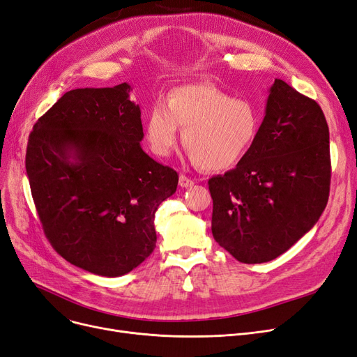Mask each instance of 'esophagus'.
<instances>
[{"instance_id": "34e87169", "label": "esophagus", "mask_w": 357, "mask_h": 357, "mask_svg": "<svg viewBox=\"0 0 357 357\" xmlns=\"http://www.w3.org/2000/svg\"><path fill=\"white\" fill-rule=\"evenodd\" d=\"M178 184H180V188H192L193 184H195V181H193L192 178H189V177L181 174L180 178H178Z\"/></svg>"}]
</instances>
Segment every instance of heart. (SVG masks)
Segmentation results:
<instances>
[{
  "instance_id": "b5f03b06",
  "label": "heart",
  "mask_w": 357,
  "mask_h": 357,
  "mask_svg": "<svg viewBox=\"0 0 357 357\" xmlns=\"http://www.w3.org/2000/svg\"><path fill=\"white\" fill-rule=\"evenodd\" d=\"M183 146L205 171L234 167L258 135L259 114L246 99H236L212 84H184L156 102L146 121L151 149L160 156L173 151L178 130Z\"/></svg>"
}]
</instances>
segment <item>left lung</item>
Listing matches in <instances>:
<instances>
[{
    "label": "left lung",
    "mask_w": 357,
    "mask_h": 357,
    "mask_svg": "<svg viewBox=\"0 0 357 357\" xmlns=\"http://www.w3.org/2000/svg\"><path fill=\"white\" fill-rule=\"evenodd\" d=\"M330 130L321 107L281 79L234 169L212 177V236L243 264L278 258L315 225L330 196Z\"/></svg>",
    "instance_id": "8db88e82"
}]
</instances>
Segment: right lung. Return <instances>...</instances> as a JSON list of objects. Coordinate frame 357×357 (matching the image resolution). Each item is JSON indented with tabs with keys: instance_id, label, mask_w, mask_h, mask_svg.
<instances>
[{
	"instance_id": "1",
	"label": "right lung",
	"mask_w": 357,
	"mask_h": 357,
	"mask_svg": "<svg viewBox=\"0 0 357 357\" xmlns=\"http://www.w3.org/2000/svg\"><path fill=\"white\" fill-rule=\"evenodd\" d=\"M132 86L66 92L33 126L26 173L44 233L66 261L101 277L153 252L158 206L178 176L142 149Z\"/></svg>"
}]
</instances>
